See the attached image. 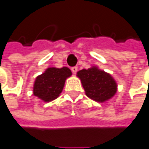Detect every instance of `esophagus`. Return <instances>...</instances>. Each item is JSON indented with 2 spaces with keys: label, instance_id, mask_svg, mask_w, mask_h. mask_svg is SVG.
<instances>
[{
  "label": "esophagus",
  "instance_id": "esophagus-1",
  "mask_svg": "<svg viewBox=\"0 0 149 149\" xmlns=\"http://www.w3.org/2000/svg\"><path fill=\"white\" fill-rule=\"evenodd\" d=\"M71 71H72V73H73V74H76V73H77V71H78V67H77V66L72 67V68H71Z\"/></svg>",
  "mask_w": 149,
  "mask_h": 149
}]
</instances>
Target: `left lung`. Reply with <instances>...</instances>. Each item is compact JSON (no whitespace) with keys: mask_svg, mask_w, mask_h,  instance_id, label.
I'll list each match as a JSON object with an SVG mask.
<instances>
[{"mask_svg":"<svg viewBox=\"0 0 149 149\" xmlns=\"http://www.w3.org/2000/svg\"><path fill=\"white\" fill-rule=\"evenodd\" d=\"M77 76L81 80L86 96L95 102H104L118 91V85L110 74L95 66L79 70Z\"/></svg>","mask_w":149,"mask_h":149,"instance_id":"left-lung-1","label":"left lung"}]
</instances>
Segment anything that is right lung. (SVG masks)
I'll list each match as a JSON object with an SVG mask.
<instances>
[{"label":"right lung","mask_w":149,"mask_h":149,"mask_svg":"<svg viewBox=\"0 0 149 149\" xmlns=\"http://www.w3.org/2000/svg\"><path fill=\"white\" fill-rule=\"evenodd\" d=\"M70 76L71 71L67 67L47 68L36 78L33 94L45 102L55 100L62 93L66 79Z\"/></svg>","instance_id":"obj_1"}]
</instances>
